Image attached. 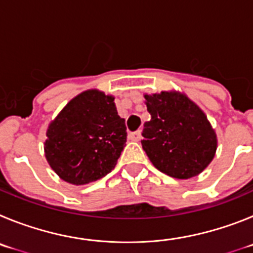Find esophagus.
I'll return each mask as SVG.
<instances>
[{"label": "esophagus", "mask_w": 253, "mask_h": 253, "mask_svg": "<svg viewBox=\"0 0 253 253\" xmlns=\"http://www.w3.org/2000/svg\"><path fill=\"white\" fill-rule=\"evenodd\" d=\"M128 138L131 141H140L141 140V131L131 132V133H128Z\"/></svg>", "instance_id": "1"}]
</instances>
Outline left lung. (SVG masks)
<instances>
[{"instance_id": "left-lung-1", "label": "left lung", "mask_w": 253, "mask_h": 253, "mask_svg": "<svg viewBox=\"0 0 253 253\" xmlns=\"http://www.w3.org/2000/svg\"><path fill=\"white\" fill-rule=\"evenodd\" d=\"M143 97L151 120L143 124L141 143L152 165L176 179L197 176L217 150V135L207 116L175 90Z\"/></svg>"}]
</instances>
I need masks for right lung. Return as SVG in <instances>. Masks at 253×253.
<instances>
[{"label": "right lung", "mask_w": 253, "mask_h": 253, "mask_svg": "<svg viewBox=\"0 0 253 253\" xmlns=\"http://www.w3.org/2000/svg\"><path fill=\"white\" fill-rule=\"evenodd\" d=\"M45 158L60 179L84 185L115 169L127 138L115 97L97 89L81 93L50 122Z\"/></svg>", "instance_id": "add662e5"}]
</instances>
